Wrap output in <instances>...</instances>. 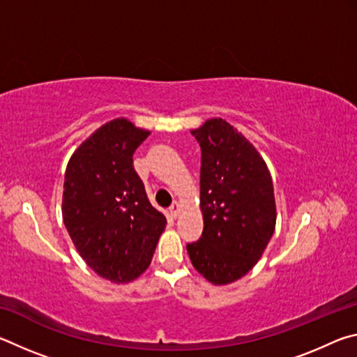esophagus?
Wrapping results in <instances>:
<instances>
[{"instance_id": "obj_1", "label": "esophagus", "mask_w": 357, "mask_h": 357, "mask_svg": "<svg viewBox=\"0 0 357 357\" xmlns=\"http://www.w3.org/2000/svg\"><path fill=\"white\" fill-rule=\"evenodd\" d=\"M179 211H181L179 203H173L172 206H170V214H172V217H178V215H179Z\"/></svg>"}]
</instances>
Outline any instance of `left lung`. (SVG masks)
Wrapping results in <instances>:
<instances>
[{
	"label": "left lung",
	"mask_w": 357,
	"mask_h": 357,
	"mask_svg": "<svg viewBox=\"0 0 357 357\" xmlns=\"http://www.w3.org/2000/svg\"><path fill=\"white\" fill-rule=\"evenodd\" d=\"M190 134L202 148L204 227L187 253L204 279L227 285L249 273L273 238V178L255 146L225 119H208Z\"/></svg>",
	"instance_id": "1"
}]
</instances>
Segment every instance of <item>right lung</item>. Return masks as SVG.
Here are the masks:
<instances>
[{
    "label": "right lung",
    "mask_w": 357,
    "mask_h": 357,
    "mask_svg": "<svg viewBox=\"0 0 357 357\" xmlns=\"http://www.w3.org/2000/svg\"><path fill=\"white\" fill-rule=\"evenodd\" d=\"M148 135L129 119H113L75 149L66 168L64 225L89 268L113 283H129L148 269L167 225L132 159Z\"/></svg>",
    "instance_id": "add662e5"
}]
</instances>
